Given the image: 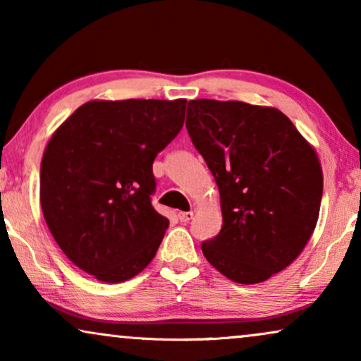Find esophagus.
I'll return each instance as SVG.
<instances>
[{"mask_svg": "<svg viewBox=\"0 0 361 361\" xmlns=\"http://www.w3.org/2000/svg\"><path fill=\"white\" fill-rule=\"evenodd\" d=\"M177 216H179V220L182 221V224H187V221L192 220V216H194V212H179Z\"/></svg>", "mask_w": 361, "mask_h": 361, "instance_id": "esophagus-1", "label": "esophagus"}]
</instances>
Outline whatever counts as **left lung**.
<instances>
[{
  "mask_svg": "<svg viewBox=\"0 0 361 361\" xmlns=\"http://www.w3.org/2000/svg\"><path fill=\"white\" fill-rule=\"evenodd\" d=\"M187 131L220 192L224 225L202 243L207 261L240 284L269 279L312 236L322 200L317 152L273 106L190 100Z\"/></svg>",
  "mask_w": 361,
  "mask_h": 361,
  "instance_id": "left-lung-1",
  "label": "left lung"
}]
</instances>
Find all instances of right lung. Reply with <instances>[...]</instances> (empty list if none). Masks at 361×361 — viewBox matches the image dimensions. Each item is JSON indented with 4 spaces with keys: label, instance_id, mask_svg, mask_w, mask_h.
<instances>
[{
    "label": "right lung",
    "instance_id": "right-lung-1",
    "mask_svg": "<svg viewBox=\"0 0 361 361\" xmlns=\"http://www.w3.org/2000/svg\"><path fill=\"white\" fill-rule=\"evenodd\" d=\"M187 100H92L47 142L41 207L68 259L123 283L154 258L169 220L152 209V162L182 130Z\"/></svg>",
    "mask_w": 361,
    "mask_h": 361
}]
</instances>
